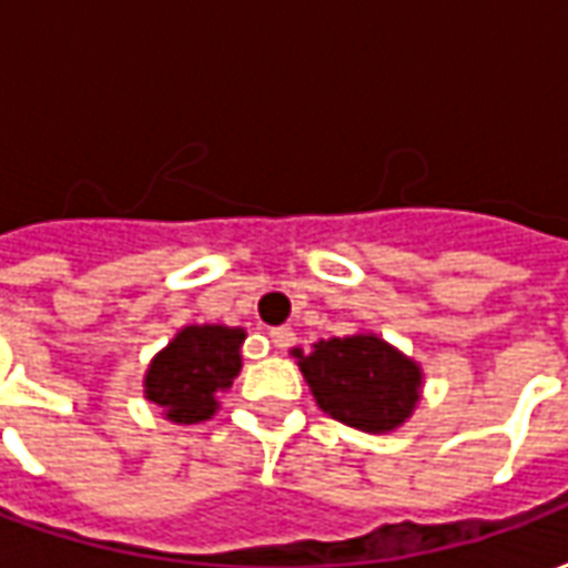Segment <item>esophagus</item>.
Returning a JSON list of instances; mask_svg holds the SVG:
<instances>
[{
	"label": "esophagus",
	"instance_id": "34e87169",
	"mask_svg": "<svg viewBox=\"0 0 568 568\" xmlns=\"http://www.w3.org/2000/svg\"><path fill=\"white\" fill-rule=\"evenodd\" d=\"M271 344L276 346V349H288V346L295 344V332H292V328H273Z\"/></svg>",
	"mask_w": 568,
	"mask_h": 568
}]
</instances>
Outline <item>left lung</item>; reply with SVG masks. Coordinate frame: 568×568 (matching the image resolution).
<instances>
[{
  "instance_id": "1",
  "label": "left lung",
  "mask_w": 568,
  "mask_h": 568,
  "mask_svg": "<svg viewBox=\"0 0 568 568\" xmlns=\"http://www.w3.org/2000/svg\"><path fill=\"white\" fill-rule=\"evenodd\" d=\"M316 405L358 432H393L419 402L423 371L402 349L377 334H349L292 349Z\"/></svg>"
}]
</instances>
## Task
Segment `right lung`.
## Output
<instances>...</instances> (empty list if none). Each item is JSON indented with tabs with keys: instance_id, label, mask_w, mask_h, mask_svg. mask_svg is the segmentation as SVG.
I'll return each instance as SVG.
<instances>
[{
	"instance_id": "obj_1",
	"label": "right lung",
	"mask_w": 568,
	"mask_h": 568,
	"mask_svg": "<svg viewBox=\"0 0 568 568\" xmlns=\"http://www.w3.org/2000/svg\"><path fill=\"white\" fill-rule=\"evenodd\" d=\"M243 328L185 325L145 371V398L163 407V417L179 426L203 423L219 410L231 383L243 368Z\"/></svg>"
}]
</instances>
